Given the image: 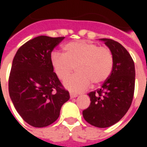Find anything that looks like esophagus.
Masks as SVG:
<instances>
[{
	"label": "esophagus",
	"instance_id": "esophagus-1",
	"mask_svg": "<svg viewBox=\"0 0 147 147\" xmlns=\"http://www.w3.org/2000/svg\"><path fill=\"white\" fill-rule=\"evenodd\" d=\"M69 95H70V98L71 99L75 98V97H77V96H78V94H76V93H72V92H71Z\"/></svg>",
	"mask_w": 147,
	"mask_h": 147
}]
</instances>
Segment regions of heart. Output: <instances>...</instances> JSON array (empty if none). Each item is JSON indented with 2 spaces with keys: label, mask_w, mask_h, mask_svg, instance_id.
<instances>
[{
  "label": "heart",
  "mask_w": 147,
  "mask_h": 147,
  "mask_svg": "<svg viewBox=\"0 0 147 147\" xmlns=\"http://www.w3.org/2000/svg\"><path fill=\"white\" fill-rule=\"evenodd\" d=\"M51 64L57 78L63 80L74 69L76 74L64 82L65 88L79 92L89 88L91 83L100 85L110 76L114 68V55L110 49L88 41L67 43L63 55L52 53Z\"/></svg>",
  "instance_id": "heart-1"
}]
</instances>
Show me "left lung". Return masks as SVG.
Returning a JSON list of instances; mask_svg holds the SVG:
<instances>
[{"label":"left lung","instance_id":"obj_1","mask_svg":"<svg viewBox=\"0 0 147 147\" xmlns=\"http://www.w3.org/2000/svg\"><path fill=\"white\" fill-rule=\"evenodd\" d=\"M114 55V68L102 87L88 93L91 103L82 111L88 123L108 127L119 122L130 108L135 88V66L133 58L120 43L102 38Z\"/></svg>","mask_w":147,"mask_h":147}]
</instances>
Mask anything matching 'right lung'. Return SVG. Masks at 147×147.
Here are the masks:
<instances>
[{
  "mask_svg": "<svg viewBox=\"0 0 147 147\" xmlns=\"http://www.w3.org/2000/svg\"><path fill=\"white\" fill-rule=\"evenodd\" d=\"M65 37L39 36L21 46L9 77V93L22 119L35 127H47L59 116L69 93L51 64L54 48Z\"/></svg>",
  "mask_w": 147,
  "mask_h": 147,
  "instance_id": "obj_1",
  "label": "right lung"
}]
</instances>
